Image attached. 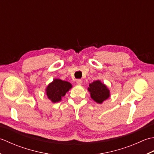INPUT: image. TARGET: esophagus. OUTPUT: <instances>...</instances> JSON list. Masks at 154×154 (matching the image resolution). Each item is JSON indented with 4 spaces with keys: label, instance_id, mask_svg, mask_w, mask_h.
Segmentation results:
<instances>
[{
    "label": "esophagus",
    "instance_id": "obj_1",
    "mask_svg": "<svg viewBox=\"0 0 154 154\" xmlns=\"http://www.w3.org/2000/svg\"><path fill=\"white\" fill-rule=\"evenodd\" d=\"M76 83L78 84V85H81L82 83V80L81 79H78L76 80Z\"/></svg>",
    "mask_w": 154,
    "mask_h": 154
}]
</instances>
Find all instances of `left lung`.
Instances as JSON below:
<instances>
[{"label":"left lung","instance_id":"8db88e82","mask_svg":"<svg viewBox=\"0 0 154 154\" xmlns=\"http://www.w3.org/2000/svg\"><path fill=\"white\" fill-rule=\"evenodd\" d=\"M88 90L90 94V97L94 101L101 104L110 96V91L100 80L94 81L89 84Z\"/></svg>","mask_w":154,"mask_h":154}]
</instances>
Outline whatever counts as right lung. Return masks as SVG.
Listing matches in <instances>:
<instances>
[{
    "instance_id": "add662e5",
    "label": "right lung",
    "mask_w": 154,
    "mask_h": 154,
    "mask_svg": "<svg viewBox=\"0 0 154 154\" xmlns=\"http://www.w3.org/2000/svg\"><path fill=\"white\" fill-rule=\"evenodd\" d=\"M72 88V84L69 82L55 78L46 88V94L48 98L52 103H56L61 101L62 97H64Z\"/></svg>"
}]
</instances>
